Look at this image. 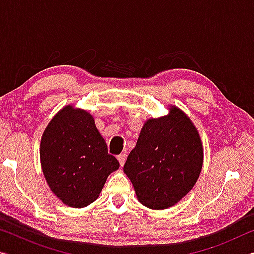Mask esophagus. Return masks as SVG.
I'll return each instance as SVG.
<instances>
[{
    "mask_svg": "<svg viewBox=\"0 0 254 254\" xmlns=\"http://www.w3.org/2000/svg\"><path fill=\"white\" fill-rule=\"evenodd\" d=\"M118 160H119V162H120V165L123 166L124 162H126V160H127V154H126V153L119 154V156H118Z\"/></svg>",
    "mask_w": 254,
    "mask_h": 254,
    "instance_id": "esophagus-1",
    "label": "esophagus"
}]
</instances>
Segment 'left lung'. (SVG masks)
I'll use <instances>...</instances> for the list:
<instances>
[{
  "instance_id": "8db88e82",
  "label": "left lung",
  "mask_w": 254,
  "mask_h": 254,
  "mask_svg": "<svg viewBox=\"0 0 254 254\" xmlns=\"http://www.w3.org/2000/svg\"><path fill=\"white\" fill-rule=\"evenodd\" d=\"M204 150L194 123L176 106L149 119L123 171L145 207H171L194 187L203 167Z\"/></svg>"
}]
</instances>
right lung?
Segmentation results:
<instances>
[{
    "label": "right lung",
    "instance_id": "obj_1",
    "mask_svg": "<svg viewBox=\"0 0 254 254\" xmlns=\"http://www.w3.org/2000/svg\"><path fill=\"white\" fill-rule=\"evenodd\" d=\"M42 173L51 191L70 207L81 208L100 196L107 176L120 165L87 111L68 105L48 123L41 137Z\"/></svg>",
    "mask_w": 254,
    "mask_h": 254
}]
</instances>
